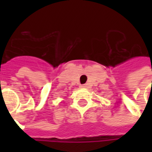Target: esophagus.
Here are the masks:
<instances>
[{
  "instance_id": "esophagus-1",
  "label": "esophagus",
  "mask_w": 152,
  "mask_h": 152,
  "mask_svg": "<svg viewBox=\"0 0 152 152\" xmlns=\"http://www.w3.org/2000/svg\"><path fill=\"white\" fill-rule=\"evenodd\" d=\"M80 88H87V85H80Z\"/></svg>"
}]
</instances>
